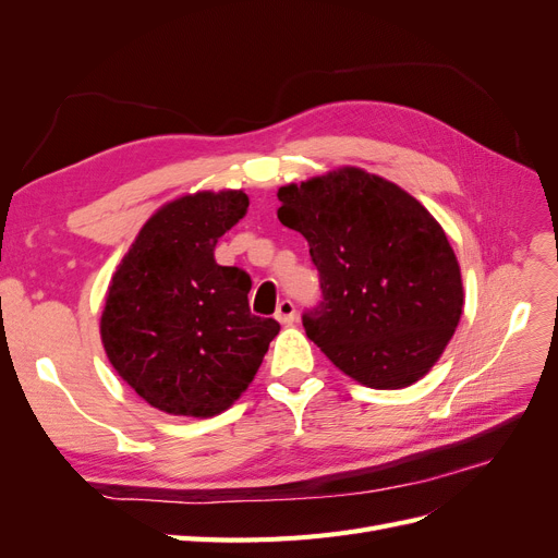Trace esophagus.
Listing matches in <instances>:
<instances>
[{"label":"esophagus","mask_w":558,"mask_h":558,"mask_svg":"<svg viewBox=\"0 0 558 558\" xmlns=\"http://www.w3.org/2000/svg\"><path fill=\"white\" fill-rule=\"evenodd\" d=\"M277 320H279V324H293V320H295V305H293V302L291 300H281L279 302V307H277Z\"/></svg>","instance_id":"esophagus-1"}]
</instances>
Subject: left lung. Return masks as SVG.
Instances as JSON below:
<instances>
[{"instance_id":"obj_1","label":"left lung","mask_w":558,"mask_h":558,"mask_svg":"<svg viewBox=\"0 0 558 558\" xmlns=\"http://www.w3.org/2000/svg\"><path fill=\"white\" fill-rule=\"evenodd\" d=\"M279 221L310 244L320 305L302 316L335 367L369 388H404L440 361L463 314L442 226L416 197L361 167L281 185Z\"/></svg>"}]
</instances>
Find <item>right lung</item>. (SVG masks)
<instances>
[{
  "mask_svg": "<svg viewBox=\"0 0 558 558\" xmlns=\"http://www.w3.org/2000/svg\"><path fill=\"white\" fill-rule=\"evenodd\" d=\"M248 209L244 191H199L162 205L116 267L99 318L107 359L150 408L207 418L256 377L275 318L248 310L251 277L214 258Z\"/></svg>",
  "mask_w": 558,
  "mask_h": 558,
  "instance_id": "obj_1",
  "label": "right lung"
}]
</instances>
